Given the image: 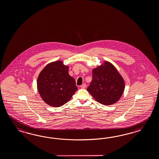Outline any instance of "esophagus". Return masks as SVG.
<instances>
[{"label": "esophagus", "instance_id": "1", "mask_svg": "<svg viewBox=\"0 0 159 159\" xmlns=\"http://www.w3.org/2000/svg\"><path fill=\"white\" fill-rule=\"evenodd\" d=\"M80 87H81V88H82V89H85V88L86 87V84L85 83H83V84L82 86Z\"/></svg>", "mask_w": 159, "mask_h": 159}]
</instances>
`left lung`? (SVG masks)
Listing matches in <instances>:
<instances>
[{"mask_svg": "<svg viewBox=\"0 0 159 159\" xmlns=\"http://www.w3.org/2000/svg\"><path fill=\"white\" fill-rule=\"evenodd\" d=\"M92 75L93 80L87 91L97 102L110 106L120 99L125 89V82L111 63L104 61L93 69Z\"/></svg>", "mask_w": 159, "mask_h": 159, "instance_id": "8db88e82", "label": "left lung"}]
</instances>
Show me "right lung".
Listing matches in <instances>:
<instances>
[{"mask_svg":"<svg viewBox=\"0 0 159 159\" xmlns=\"http://www.w3.org/2000/svg\"><path fill=\"white\" fill-rule=\"evenodd\" d=\"M69 66L62 61L49 63L39 73L37 89L48 105L59 107L69 101L77 90L75 79L68 73Z\"/></svg>","mask_w":159,"mask_h":159,"instance_id":"1","label":"right lung"}]
</instances>
